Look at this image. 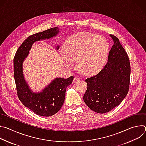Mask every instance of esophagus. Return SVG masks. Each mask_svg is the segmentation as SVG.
I'll list each match as a JSON object with an SVG mask.
<instances>
[{"instance_id": "1", "label": "esophagus", "mask_w": 146, "mask_h": 146, "mask_svg": "<svg viewBox=\"0 0 146 146\" xmlns=\"http://www.w3.org/2000/svg\"><path fill=\"white\" fill-rule=\"evenodd\" d=\"M79 81H80V79H79L78 77H74V79H73V83H76V82H79Z\"/></svg>"}]
</instances>
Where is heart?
Listing matches in <instances>:
<instances>
[{
    "label": "heart",
    "instance_id": "1",
    "mask_svg": "<svg viewBox=\"0 0 146 146\" xmlns=\"http://www.w3.org/2000/svg\"><path fill=\"white\" fill-rule=\"evenodd\" d=\"M109 51V43L102 36L80 32L69 37L64 47L62 61L72 68L76 60L78 69L84 74L98 72L105 65Z\"/></svg>",
    "mask_w": 146,
    "mask_h": 146
}]
</instances>
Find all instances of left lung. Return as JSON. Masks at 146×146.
<instances>
[{
    "instance_id": "left-lung-1",
    "label": "left lung",
    "mask_w": 146,
    "mask_h": 146,
    "mask_svg": "<svg viewBox=\"0 0 146 146\" xmlns=\"http://www.w3.org/2000/svg\"><path fill=\"white\" fill-rule=\"evenodd\" d=\"M110 36L114 44L108 63L98 74L86 80L87 90L83 97L91 110L101 114L119 105L128 92L130 83L131 66L127 53L117 37Z\"/></svg>"
}]
</instances>
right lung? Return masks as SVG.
I'll use <instances>...</instances> for the list:
<instances>
[{
  "instance_id": "obj_1",
  "label": "right lung",
  "mask_w": 146,
  "mask_h": 146,
  "mask_svg": "<svg viewBox=\"0 0 146 146\" xmlns=\"http://www.w3.org/2000/svg\"><path fill=\"white\" fill-rule=\"evenodd\" d=\"M59 30L55 27L29 36L18 48L14 58V76L18 96L25 107L41 116L53 115L60 109L65 100L66 88L72 84L74 77H56L41 92H34L24 78L23 63L35 42L56 36ZM59 48V45L56 47V50Z\"/></svg>"
}]
</instances>
